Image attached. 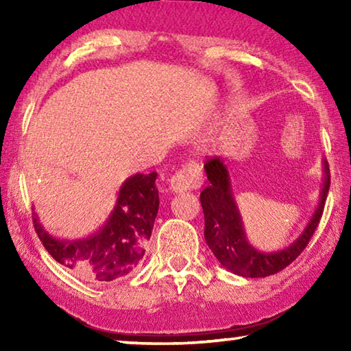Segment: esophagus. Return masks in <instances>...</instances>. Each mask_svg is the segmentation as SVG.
I'll return each mask as SVG.
<instances>
[{"label":"esophagus","instance_id":"34e87169","mask_svg":"<svg viewBox=\"0 0 351 351\" xmlns=\"http://www.w3.org/2000/svg\"><path fill=\"white\" fill-rule=\"evenodd\" d=\"M203 182V171L195 162H189L169 180V189L171 193H181L187 190L198 189Z\"/></svg>","mask_w":351,"mask_h":351}]
</instances>
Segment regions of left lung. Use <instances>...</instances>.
Wrapping results in <instances>:
<instances>
[{"label": "left lung", "instance_id": "8db88e82", "mask_svg": "<svg viewBox=\"0 0 351 351\" xmlns=\"http://www.w3.org/2000/svg\"><path fill=\"white\" fill-rule=\"evenodd\" d=\"M204 171L209 181L199 195L204 212V239L223 268L246 278H261L277 274L299 257L316 230L324 212L330 189V169L325 159L322 161L324 180L317 207L299 237L278 251H260L249 241L224 159L213 158L207 161Z\"/></svg>", "mask_w": 351, "mask_h": 351}]
</instances>
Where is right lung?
I'll use <instances>...</instances> for the list:
<instances>
[{
  "mask_svg": "<svg viewBox=\"0 0 351 351\" xmlns=\"http://www.w3.org/2000/svg\"><path fill=\"white\" fill-rule=\"evenodd\" d=\"M156 171L136 173L119 187L105 223L82 239H60L47 232L34 210V226L46 251L58 263L91 283L128 276L141 265L159 209Z\"/></svg>",
  "mask_w": 351,
  "mask_h": 351,
  "instance_id": "obj_1",
  "label": "right lung"
}]
</instances>
